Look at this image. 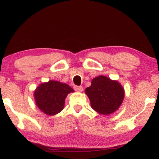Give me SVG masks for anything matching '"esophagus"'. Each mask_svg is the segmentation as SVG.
<instances>
[{
  "label": "esophagus",
  "instance_id": "obj_1",
  "mask_svg": "<svg viewBox=\"0 0 159 159\" xmlns=\"http://www.w3.org/2000/svg\"><path fill=\"white\" fill-rule=\"evenodd\" d=\"M74 89L77 91H78V92H81V91H83V87L82 86H78V85H75L74 87Z\"/></svg>",
  "mask_w": 159,
  "mask_h": 159
}]
</instances>
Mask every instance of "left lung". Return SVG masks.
Instances as JSON below:
<instances>
[{"label":"left lung","mask_w":159,"mask_h":159,"mask_svg":"<svg viewBox=\"0 0 159 159\" xmlns=\"http://www.w3.org/2000/svg\"><path fill=\"white\" fill-rule=\"evenodd\" d=\"M91 107L98 113L109 115L119 108L125 98V90L117 80L98 75L91 80V86L85 91Z\"/></svg>","instance_id":"obj_1"}]
</instances>
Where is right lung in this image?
I'll return each mask as SVG.
<instances>
[{"mask_svg": "<svg viewBox=\"0 0 159 159\" xmlns=\"http://www.w3.org/2000/svg\"><path fill=\"white\" fill-rule=\"evenodd\" d=\"M72 92L74 90L69 85L49 80L38 86L34 91V97L40 111L46 115H54L63 110L67 95Z\"/></svg>", "mask_w": 159, "mask_h": 159, "instance_id": "1", "label": "right lung"}]
</instances>
